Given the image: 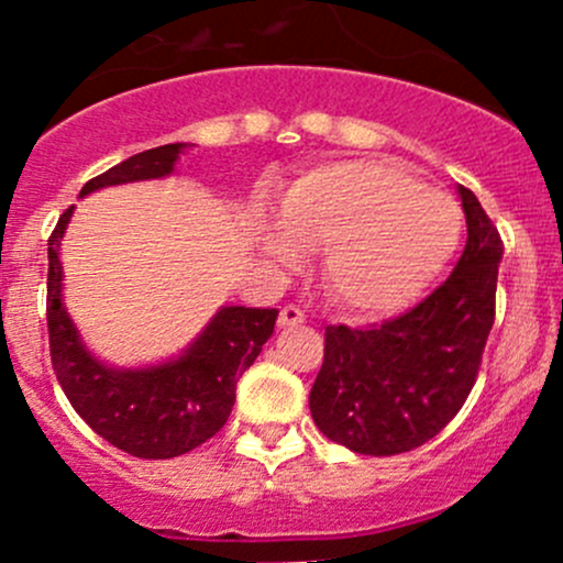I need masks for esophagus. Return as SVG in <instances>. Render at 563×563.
Listing matches in <instances>:
<instances>
[{"mask_svg": "<svg viewBox=\"0 0 563 563\" xmlns=\"http://www.w3.org/2000/svg\"><path fill=\"white\" fill-rule=\"evenodd\" d=\"M301 323H305V312H301L299 307H283L280 318H277V325H280V329H296V325Z\"/></svg>", "mask_w": 563, "mask_h": 563, "instance_id": "1", "label": "esophagus"}]
</instances>
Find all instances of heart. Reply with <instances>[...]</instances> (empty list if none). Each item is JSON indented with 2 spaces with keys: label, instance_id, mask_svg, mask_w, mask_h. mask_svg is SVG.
Returning a JSON list of instances; mask_svg holds the SVG:
<instances>
[{
  "label": "heart",
  "instance_id": "heart-1",
  "mask_svg": "<svg viewBox=\"0 0 563 563\" xmlns=\"http://www.w3.org/2000/svg\"><path fill=\"white\" fill-rule=\"evenodd\" d=\"M452 197L387 159H336L301 173L262 221L256 243L280 264L323 249L320 283L339 310L385 318L413 305L460 245Z\"/></svg>",
  "mask_w": 563,
  "mask_h": 563
}]
</instances>
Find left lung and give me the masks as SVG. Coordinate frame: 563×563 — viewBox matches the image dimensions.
<instances>
[{
    "label": "left lung",
    "mask_w": 563,
    "mask_h": 563,
    "mask_svg": "<svg viewBox=\"0 0 563 563\" xmlns=\"http://www.w3.org/2000/svg\"><path fill=\"white\" fill-rule=\"evenodd\" d=\"M467 243L443 286L372 329H325L310 390L318 430L350 452L404 454L446 428L471 395L494 323L503 240L478 197L456 187Z\"/></svg>",
    "instance_id": "left-lung-1"
}]
</instances>
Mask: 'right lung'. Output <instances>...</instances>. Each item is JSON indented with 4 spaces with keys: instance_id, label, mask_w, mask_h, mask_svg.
Listing matches in <instances>:
<instances>
[{
    "instance_id": "obj_1",
    "label": "right lung",
    "mask_w": 563,
    "mask_h": 563,
    "mask_svg": "<svg viewBox=\"0 0 563 563\" xmlns=\"http://www.w3.org/2000/svg\"><path fill=\"white\" fill-rule=\"evenodd\" d=\"M191 144H165L133 154L90 178L79 197L122 184L154 181L176 170ZM74 206L47 240V331L55 376L74 411L111 446L141 460L187 454L224 428L234 387L275 331L277 310L224 305L178 355L146 366H114L85 344L64 305L60 240Z\"/></svg>"
}]
</instances>
